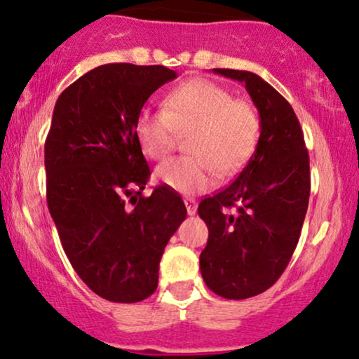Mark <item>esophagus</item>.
Instances as JSON below:
<instances>
[{
  "label": "esophagus",
  "instance_id": "34e87169",
  "mask_svg": "<svg viewBox=\"0 0 359 359\" xmlns=\"http://www.w3.org/2000/svg\"><path fill=\"white\" fill-rule=\"evenodd\" d=\"M184 206H187V211H188V215H194L196 213V201L193 200V198H187V200H184Z\"/></svg>",
  "mask_w": 359,
  "mask_h": 359
}]
</instances>
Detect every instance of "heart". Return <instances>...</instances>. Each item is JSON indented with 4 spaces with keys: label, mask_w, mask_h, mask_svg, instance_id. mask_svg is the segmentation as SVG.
Wrapping results in <instances>:
<instances>
[{
    "label": "heart",
    "mask_w": 359,
    "mask_h": 359,
    "mask_svg": "<svg viewBox=\"0 0 359 359\" xmlns=\"http://www.w3.org/2000/svg\"><path fill=\"white\" fill-rule=\"evenodd\" d=\"M135 135L144 156L154 161L171 153L178 136H188V156L163 163L154 176L175 191L194 194L213 184L215 170L228 176L245 166L258 144L259 116L226 88L196 78L168 93L163 109H143Z\"/></svg>",
    "instance_id": "b5f03b06"
}]
</instances>
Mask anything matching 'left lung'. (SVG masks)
Instances as JSON below:
<instances>
[{"label":"left lung","mask_w":359,"mask_h":359,"mask_svg":"<svg viewBox=\"0 0 359 359\" xmlns=\"http://www.w3.org/2000/svg\"><path fill=\"white\" fill-rule=\"evenodd\" d=\"M213 73L245 85L261 133L236 180L198 206L210 231L200 268L213 293L246 299L271 287L294 253L311 188L309 156L293 108L271 85L240 69Z\"/></svg>","instance_id":"8db88e82"}]
</instances>
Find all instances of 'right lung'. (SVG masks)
Returning a JSON list of instances; mask_svg holds the SVG:
<instances>
[{"label": "right lung", "mask_w": 359, "mask_h": 359, "mask_svg": "<svg viewBox=\"0 0 359 359\" xmlns=\"http://www.w3.org/2000/svg\"><path fill=\"white\" fill-rule=\"evenodd\" d=\"M176 76L161 65H103L55 104L44 143L48 210L74 271L108 302L156 291L163 251L187 218L175 189L141 194L149 166L135 135L143 104Z\"/></svg>", "instance_id": "add662e5"}]
</instances>
